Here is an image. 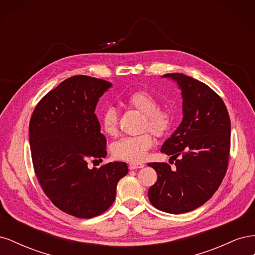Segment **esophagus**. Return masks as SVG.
I'll return each mask as SVG.
<instances>
[{
  "instance_id": "obj_1",
  "label": "esophagus",
  "mask_w": 255,
  "mask_h": 255,
  "mask_svg": "<svg viewBox=\"0 0 255 255\" xmlns=\"http://www.w3.org/2000/svg\"><path fill=\"white\" fill-rule=\"evenodd\" d=\"M143 167H144V165L142 163H130L128 165V168L130 169V170H136V169H140Z\"/></svg>"
}]
</instances>
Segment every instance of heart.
Returning <instances> with one entry per match:
<instances>
[{
  "mask_svg": "<svg viewBox=\"0 0 255 255\" xmlns=\"http://www.w3.org/2000/svg\"><path fill=\"white\" fill-rule=\"evenodd\" d=\"M126 103L132 109L143 115L141 128L149 129L154 135H165L172 123V114L165 109H158L157 99L144 90H137L125 99ZM101 123L106 134L115 135L118 128V114L115 107L107 106L101 115ZM154 137L151 133L144 132L137 136L122 137L116 141L112 150L114 155L125 160H142L152 146Z\"/></svg>",
  "mask_w": 255,
  "mask_h": 255,
  "instance_id": "b5f03b06",
  "label": "heart"
}]
</instances>
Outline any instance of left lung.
Masks as SVG:
<instances>
[{
	"label": "left lung",
	"instance_id": "obj_1",
	"mask_svg": "<svg viewBox=\"0 0 255 255\" xmlns=\"http://www.w3.org/2000/svg\"><path fill=\"white\" fill-rule=\"evenodd\" d=\"M182 94L183 119L160 152L171 155L175 169L166 163L148 164L157 173L148 197L154 207L184 214L203 205L218 189L227 172L231 121L216 92L183 73H168Z\"/></svg>",
	"mask_w": 255,
	"mask_h": 255
}]
</instances>
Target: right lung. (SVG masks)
<instances>
[{"label":"right lung","mask_w":255,"mask_h":255,"mask_svg":"<svg viewBox=\"0 0 255 255\" xmlns=\"http://www.w3.org/2000/svg\"><path fill=\"white\" fill-rule=\"evenodd\" d=\"M112 83L87 75L61 82L37 104L28 137L37 179L44 194L63 212L78 218L103 214L128 174L127 163L88 168L106 156V138L95 114Z\"/></svg>","instance_id":"add662e5"}]
</instances>
